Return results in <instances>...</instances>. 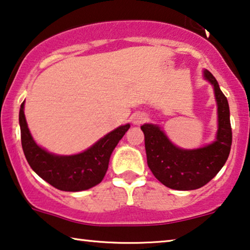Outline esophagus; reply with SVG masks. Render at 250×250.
Wrapping results in <instances>:
<instances>
[{
	"label": "esophagus",
	"instance_id": "34e87169",
	"mask_svg": "<svg viewBox=\"0 0 250 250\" xmlns=\"http://www.w3.org/2000/svg\"><path fill=\"white\" fill-rule=\"evenodd\" d=\"M145 120H146V117H145V114L137 113L135 117H133V124H136V125L143 124Z\"/></svg>",
	"mask_w": 250,
	"mask_h": 250
}]
</instances>
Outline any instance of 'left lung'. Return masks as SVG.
I'll return each mask as SVG.
<instances>
[{"instance_id": "left-lung-1", "label": "left lung", "mask_w": 250, "mask_h": 250, "mask_svg": "<svg viewBox=\"0 0 250 250\" xmlns=\"http://www.w3.org/2000/svg\"><path fill=\"white\" fill-rule=\"evenodd\" d=\"M204 76L213 85L218 103L219 130L213 144L184 150L174 146L157 125L140 126L145 135L148 167L154 176L169 188L189 191L202 188L219 173L229 157L232 131L228 100L208 70H204Z\"/></svg>"}]
</instances>
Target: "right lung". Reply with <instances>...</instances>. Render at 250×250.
Returning a JSON list of instances; mask_svg holds the SVG:
<instances>
[{
	"label": "right lung",
	"mask_w": 250,
	"mask_h": 250,
	"mask_svg": "<svg viewBox=\"0 0 250 250\" xmlns=\"http://www.w3.org/2000/svg\"><path fill=\"white\" fill-rule=\"evenodd\" d=\"M24 102L19 113L21 144L29 165L54 188L67 192L84 191L101 183L109 167L113 149L128 131L130 125L107 133L84 152L74 156H56L40 148L32 139L24 117Z\"/></svg>",
	"instance_id": "add662e5"
}]
</instances>
